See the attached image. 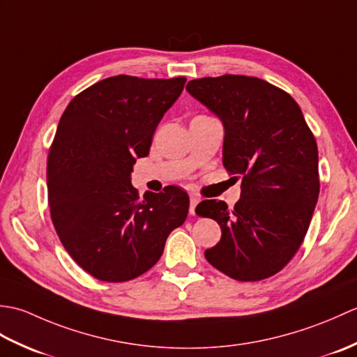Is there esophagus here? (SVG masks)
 <instances>
[{"label": "esophagus", "mask_w": 357, "mask_h": 357, "mask_svg": "<svg viewBox=\"0 0 357 357\" xmlns=\"http://www.w3.org/2000/svg\"><path fill=\"white\" fill-rule=\"evenodd\" d=\"M199 198L196 195H190V215H195V208L198 206Z\"/></svg>", "instance_id": "34e87169"}]
</instances>
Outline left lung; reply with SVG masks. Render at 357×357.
<instances>
[{"label": "left lung", "instance_id": "1", "mask_svg": "<svg viewBox=\"0 0 357 357\" xmlns=\"http://www.w3.org/2000/svg\"><path fill=\"white\" fill-rule=\"evenodd\" d=\"M187 92L221 119L222 164L242 176L241 199L202 201L196 213L221 225L206 250L215 268L242 282L267 279L298 252L319 198L317 146L293 98L244 75L188 81Z\"/></svg>", "mask_w": 357, "mask_h": 357}]
</instances>
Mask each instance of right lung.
Returning <instances> with one entry per match:
<instances>
[{"mask_svg":"<svg viewBox=\"0 0 357 357\" xmlns=\"http://www.w3.org/2000/svg\"><path fill=\"white\" fill-rule=\"evenodd\" d=\"M185 81L105 78L75 96L59 119L47 158L50 216L72 259L104 282L150 270L185 221L190 199L179 187L139 199L132 185L136 159L149 155Z\"/></svg>","mask_w":357,"mask_h":357,"instance_id":"obj_1","label":"right lung"}]
</instances>
